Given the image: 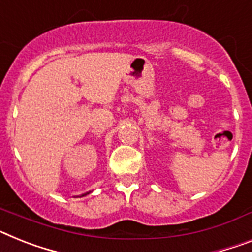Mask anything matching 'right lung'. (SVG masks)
<instances>
[{"label": "right lung", "mask_w": 252, "mask_h": 252, "mask_svg": "<svg viewBox=\"0 0 252 252\" xmlns=\"http://www.w3.org/2000/svg\"><path fill=\"white\" fill-rule=\"evenodd\" d=\"M88 193H90V192H87V193H84V194H83V196H86V194H88Z\"/></svg>", "instance_id": "1"}]
</instances>
